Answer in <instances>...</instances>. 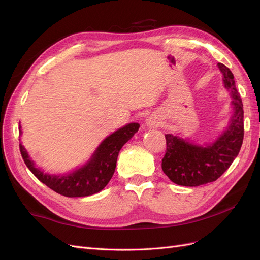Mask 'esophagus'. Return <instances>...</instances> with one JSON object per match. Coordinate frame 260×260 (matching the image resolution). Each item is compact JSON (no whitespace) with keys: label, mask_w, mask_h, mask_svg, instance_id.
Instances as JSON below:
<instances>
[{"label":"esophagus","mask_w":260,"mask_h":260,"mask_svg":"<svg viewBox=\"0 0 260 260\" xmlns=\"http://www.w3.org/2000/svg\"><path fill=\"white\" fill-rule=\"evenodd\" d=\"M160 123H161L160 120L158 119V118H156V117H149L148 119H146V121H145V124L147 125V127H149V128L159 127Z\"/></svg>","instance_id":"1"}]
</instances>
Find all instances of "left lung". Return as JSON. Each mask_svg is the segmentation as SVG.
<instances>
[{"label": "left lung", "mask_w": 260, "mask_h": 260, "mask_svg": "<svg viewBox=\"0 0 260 260\" xmlns=\"http://www.w3.org/2000/svg\"><path fill=\"white\" fill-rule=\"evenodd\" d=\"M224 88L232 96L233 114L228 128L214 143L196 145L183 138L166 135V154L162 171L172 182L183 186H199L214 182L231 166L238 156L244 138V111L231 70L218 62Z\"/></svg>", "instance_id": "1"}]
</instances>
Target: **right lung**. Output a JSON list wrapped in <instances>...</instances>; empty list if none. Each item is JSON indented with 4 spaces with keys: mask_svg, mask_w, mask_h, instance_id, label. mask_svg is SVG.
Wrapping results in <instances>:
<instances>
[{
    "mask_svg": "<svg viewBox=\"0 0 260 260\" xmlns=\"http://www.w3.org/2000/svg\"><path fill=\"white\" fill-rule=\"evenodd\" d=\"M139 128V123L132 122L118 129L99 145L88 162L62 176L44 174L42 170L36 168L21 143L19 144L20 154L29 170L46 186L67 198H83L99 193L107 185L115 172L119 151L138 132Z\"/></svg>",
    "mask_w": 260,
    "mask_h": 260,
    "instance_id": "obj_1",
    "label": "right lung"
}]
</instances>
